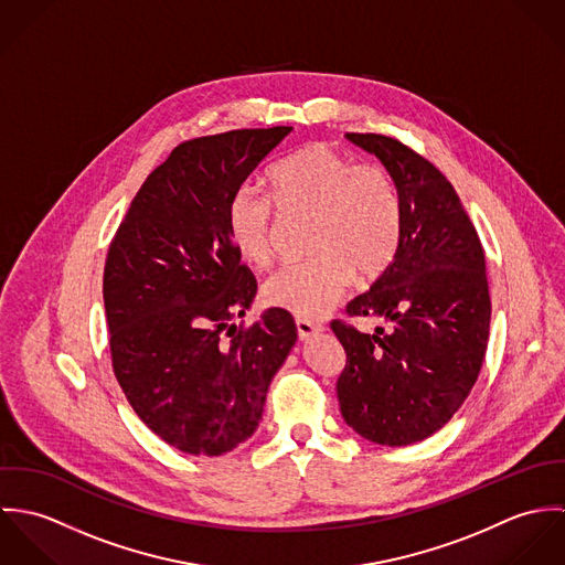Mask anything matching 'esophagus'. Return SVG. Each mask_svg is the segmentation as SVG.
Returning <instances> with one entry per match:
<instances>
[{
  "instance_id": "34e87169",
  "label": "esophagus",
  "mask_w": 565,
  "mask_h": 565,
  "mask_svg": "<svg viewBox=\"0 0 565 565\" xmlns=\"http://www.w3.org/2000/svg\"><path fill=\"white\" fill-rule=\"evenodd\" d=\"M296 328H298L300 339H309V337H313L322 330V323L311 322V320H305V318H296Z\"/></svg>"
}]
</instances>
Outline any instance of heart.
<instances>
[{
  "mask_svg": "<svg viewBox=\"0 0 565 565\" xmlns=\"http://www.w3.org/2000/svg\"><path fill=\"white\" fill-rule=\"evenodd\" d=\"M276 206L285 215H311L316 254L280 267L263 285L269 307L320 318L348 291L354 276L374 280L394 263L403 239V198L379 162H352L328 143H311L271 171V195L242 189L228 206V228L247 263L265 267L274 256Z\"/></svg>",
  "mask_w": 565,
  "mask_h": 565,
  "instance_id": "heart-1",
  "label": "heart"
}]
</instances>
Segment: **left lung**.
<instances>
[{
  "label": "left lung",
  "mask_w": 565,
  "mask_h": 565,
  "mask_svg": "<svg viewBox=\"0 0 565 565\" xmlns=\"http://www.w3.org/2000/svg\"><path fill=\"white\" fill-rule=\"evenodd\" d=\"M394 175L403 239L390 269L348 302V318L387 322L376 332L332 320L345 350L337 379L348 426L381 446L437 433L470 396L483 365L491 300L484 252L455 186L394 137L348 132Z\"/></svg>",
  "instance_id": "8db88e82"
}]
</instances>
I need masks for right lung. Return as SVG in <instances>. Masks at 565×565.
<instances>
[{"mask_svg": "<svg viewBox=\"0 0 565 565\" xmlns=\"http://www.w3.org/2000/svg\"><path fill=\"white\" fill-rule=\"evenodd\" d=\"M294 128L182 141L130 202L104 265L113 372L169 446L217 457L258 426L267 387L296 343L289 311L245 316L256 278L231 237L228 206Z\"/></svg>", "mask_w": 565, "mask_h": 565, "instance_id": "add662e5", "label": "right lung"}]
</instances>
